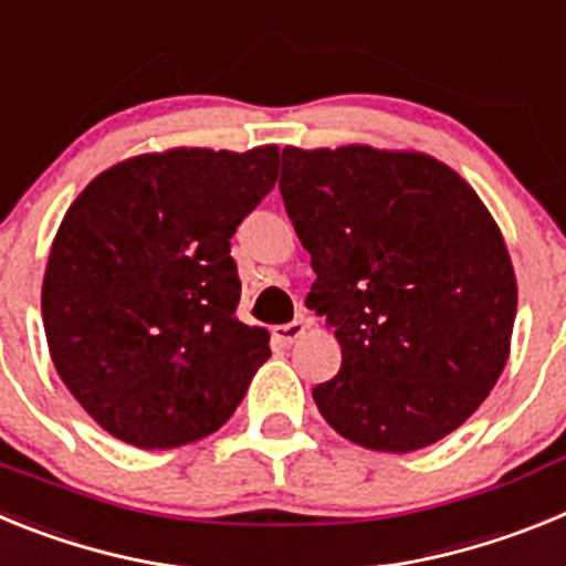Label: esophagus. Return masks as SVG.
Listing matches in <instances>:
<instances>
[{"mask_svg": "<svg viewBox=\"0 0 566 566\" xmlns=\"http://www.w3.org/2000/svg\"><path fill=\"white\" fill-rule=\"evenodd\" d=\"M306 319H294V323H286V326H274L272 334L280 345H292L306 334Z\"/></svg>", "mask_w": 566, "mask_h": 566, "instance_id": "34e87169", "label": "esophagus"}]
</instances>
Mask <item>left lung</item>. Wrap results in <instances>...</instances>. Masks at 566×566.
<instances>
[{
    "instance_id": "left-lung-1",
    "label": "left lung",
    "mask_w": 566,
    "mask_h": 566,
    "mask_svg": "<svg viewBox=\"0 0 566 566\" xmlns=\"http://www.w3.org/2000/svg\"><path fill=\"white\" fill-rule=\"evenodd\" d=\"M280 195L317 274L308 308L343 348L314 388L323 419L385 453L457 431L502 377L518 303L482 198L431 155L365 144L286 147Z\"/></svg>"
}]
</instances>
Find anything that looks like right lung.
<instances>
[{
  "label": "right lung",
  "mask_w": 566,
  "mask_h": 566,
  "mask_svg": "<svg viewBox=\"0 0 566 566\" xmlns=\"http://www.w3.org/2000/svg\"><path fill=\"white\" fill-rule=\"evenodd\" d=\"M274 144L175 147L104 169L50 247L42 319L50 357L84 411L122 442L167 451L214 433L269 332L234 317L229 240L277 181Z\"/></svg>",
  "instance_id": "1"
}]
</instances>
